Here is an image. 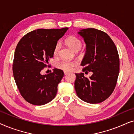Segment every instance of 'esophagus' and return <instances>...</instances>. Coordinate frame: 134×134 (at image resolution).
Masks as SVG:
<instances>
[{
    "label": "esophagus",
    "instance_id": "obj_1",
    "mask_svg": "<svg viewBox=\"0 0 134 134\" xmlns=\"http://www.w3.org/2000/svg\"><path fill=\"white\" fill-rule=\"evenodd\" d=\"M64 74H65V75H67L68 74V72H66V71H65V72H64Z\"/></svg>",
    "mask_w": 134,
    "mask_h": 134
}]
</instances>
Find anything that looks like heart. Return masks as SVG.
I'll list each match as a JSON object with an SVG mask.
<instances>
[{
  "mask_svg": "<svg viewBox=\"0 0 134 134\" xmlns=\"http://www.w3.org/2000/svg\"><path fill=\"white\" fill-rule=\"evenodd\" d=\"M65 43L72 50L76 51H78L82 47V43L81 40L79 39L75 36H69L65 40ZM60 47V43H58L55 45L54 51V55H57L58 54V50ZM77 63L76 62H69L66 60H61L58 62L56 64V67L58 69H61L66 72H69L72 71V69L76 66Z\"/></svg>",
  "mask_w": 134,
  "mask_h": 134,
  "instance_id": "heart-1",
  "label": "heart"
}]
</instances>
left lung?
Returning <instances> with one entry per match:
<instances>
[{"mask_svg":"<svg viewBox=\"0 0 134 134\" xmlns=\"http://www.w3.org/2000/svg\"><path fill=\"white\" fill-rule=\"evenodd\" d=\"M78 34L86 44V52L81 63L85 68L82 71H91L93 74L87 78L82 72L76 74V94L88 103H100L110 96L116 86L120 71L118 51L110 37L101 30L82 29Z\"/></svg>","mask_w":134,"mask_h":134,"instance_id":"left-lung-1","label":"left lung"}]
</instances>
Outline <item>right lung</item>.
I'll return each instance as SVG.
<instances>
[{"label":"right lung","mask_w":134,"mask_h":134,"mask_svg":"<svg viewBox=\"0 0 134 134\" xmlns=\"http://www.w3.org/2000/svg\"><path fill=\"white\" fill-rule=\"evenodd\" d=\"M68 30L67 27L37 29L24 36L16 47L13 65L14 79L21 96L33 105H44L56 96L63 71L55 68L53 72L43 75L41 71L54 56L58 40Z\"/></svg>","instance_id":"add662e5"}]
</instances>
